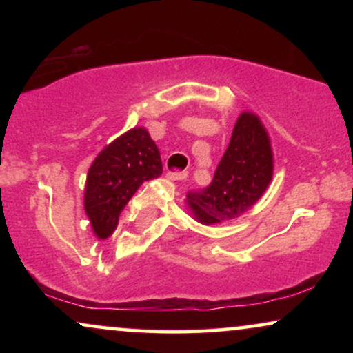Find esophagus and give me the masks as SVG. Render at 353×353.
I'll return each instance as SVG.
<instances>
[{"label": "esophagus", "instance_id": "esophagus-1", "mask_svg": "<svg viewBox=\"0 0 353 353\" xmlns=\"http://www.w3.org/2000/svg\"><path fill=\"white\" fill-rule=\"evenodd\" d=\"M168 177L172 181H182L188 177V171H171L168 174Z\"/></svg>", "mask_w": 353, "mask_h": 353}]
</instances>
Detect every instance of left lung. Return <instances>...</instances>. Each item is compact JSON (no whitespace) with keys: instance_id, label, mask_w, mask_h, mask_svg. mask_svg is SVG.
<instances>
[{"instance_id":"left-lung-1","label":"left lung","mask_w":353,"mask_h":353,"mask_svg":"<svg viewBox=\"0 0 353 353\" xmlns=\"http://www.w3.org/2000/svg\"><path fill=\"white\" fill-rule=\"evenodd\" d=\"M272 172V148L265 128L252 112H242L212 182L188 192L189 208L205 225L236 219L261 199Z\"/></svg>"}]
</instances>
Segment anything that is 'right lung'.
Returning a JSON list of instances; mask_svg holds the SVG:
<instances>
[{"label":"right lung","mask_w":353,"mask_h":353,"mask_svg":"<svg viewBox=\"0 0 353 353\" xmlns=\"http://www.w3.org/2000/svg\"><path fill=\"white\" fill-rule=\"evenodd\" d=\"M161 174L159 149L144 128L124 132L98 154L84 189V210L98 239L111 236L139 185Z\"/></svg>","instance_id":"right-lung-1"}]
</instances>
